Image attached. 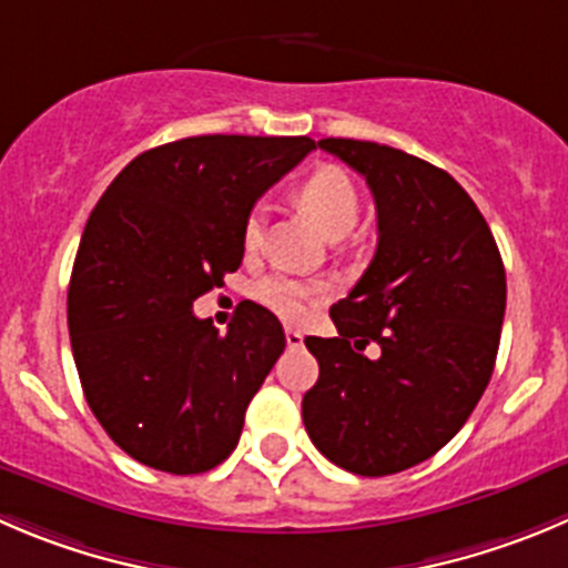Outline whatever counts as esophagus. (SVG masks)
Wrapping results in <instances>:
<instances>
[{
    "mask_svg": "<svg viewBox=\"0 0 568 568\" xmlns=\"http://www.w3.org/2000/svg\"><path fill=\"white\" fill-rule=\"evenodd\" d=\"M284 337H287L290 348H301V345H304V334H301L298 328H287V332H284Z\"/></svg>",
    "mask_w": 568,
    "mask_h": 568,
    "instance_id": "34e87169",
    "label": "esophagus"
}]
</instances>
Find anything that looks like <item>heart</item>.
<instances>
[{
	"mask_svg": "<svg viewBox=\"0 0 568 568\" xmlns=\"http://www.w3.org/2000/svg\"><path fill=\"white\" fill-rule=\"evenodd\" d=\"M295 194H298L301 206L310 212V217L315 220L317 229L328 240L345 236L354 229L356 214H359V194H356L354 181H351V175L343 166H315L310 175L301 178ZM242 242H245L247 251H256L258 242H262V212L247 214L245 229H242ZM321 295L323 290L317 284L290 278V275H270V278L258 281L256 287L258 304L267 306L270 312H275L284 321L304 317L306 310L321 301Z\"/></svg>",
	"mask_w": 568,
	"mask_h": 568,
	"instance_id": "b5f03b06",
	"label": "heart"
}]
</instances>
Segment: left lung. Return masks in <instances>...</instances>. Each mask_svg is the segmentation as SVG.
I'll list each match as a JSON object with an SVG mask.
<instances>
[{
  "instance_id": "obj_1",
  "label": "left lung",
  "mask_w": 568,
  "mask_h": 568,
  "mask_svg": "<svg viewBox=\"0 0 568 568\" xmlns=\"http://www.w3.org/2000/svg\"><path fill=\"white\" fill-rule=\"evenodd\" d=\"M359 172L379 242L337 337H306L321 365L304 426L334 466L387 477L429 460L474 413L494 374L507 281L477 203L440 166L356 139H321Z\"/></svg>"
}]
</instances>
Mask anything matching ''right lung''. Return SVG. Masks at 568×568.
I'll return each mask as SVG.
<instances>
[{
	"mask_svg": "<svg viewBox=\"0 0 568 568\" xmlns=\"http://www.w3.org/2000/svg\"><path fill=\"white\" fill-rule=\"evenodd\" d=\"M315 150L310 136H192L136 155L91 212L69 281L74 365L119 449L203 474L236 449L287 339L247 301L220 334L192 304L245 256L253 203Z\"/></svg>",
	"mask_w": 568,
	"mask_h": 568,
	"instance_id": "obj_1",
	"label": "right lung"
}]
</instances>
